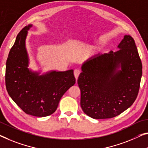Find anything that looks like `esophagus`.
<instances>
[{
    "mask_svg": "<svg viewBox=\"0 0 148 148\" xmlns=\"http://www.w3.org/2000/svg\"><path fill=\"white\" fill-rule=\"evenodd\" d=\"M80 73H81L80 70L78 69H77L74 71V76H75V77L76 79H78V77L79 75V74H80Z\"/></svg>",
    "mask_w": 148,
    "mask_h": 148,
    "instance_id": "1",
    "label": "esophagus"
}]
</instances>
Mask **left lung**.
<instances>
[{"mask_svg":"<svg viewBox=\"0 0 148 148\" xmlns=\"http://www.w3.org/2000/svg\"><path fill=\"white\" fill-rule=\"evenodd\" d=\"M118 50L86 60L77 83L81 106L94 119H111L130 107L138 96L142 61L132 37L125 35Z\"/></svg>","mask_w":148,"mask_h":148,"instance_id":"1","label":"left lung"}]
</instances>
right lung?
Listing matches in <instances>:
<instances>
[{
    "label": "right lung",
    "instance_id": "1",
    "mask_svg": "<svg viewBox=\"0 0 148 148\" xmlns=\"http://www.w3.org/2000/svg\"><path fill=\"white\" fill-rule=\"evenodd\" d=\"M32 24L18 34L8 54L6 67V87L9 96L28 114L38 117L51 115L56 110L65 92L75 83L73 70H56L40 75L29 68L26 40Z\"/></svg>",
    "mask_w": 148,
    "mask_h": 148
}]
</instances>
